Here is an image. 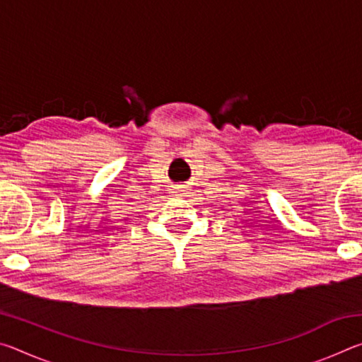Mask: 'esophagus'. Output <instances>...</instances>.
<instances>
[{"mask_svg": "<svg viewBox=\"0 0 362 362\" xmlns=\"http://www.w3.org/2000/svg\"><path fill=\"white\" fill-rule=\"evenodd\" d=\"M174 189H175V193H180V192H183V188H182V187H175Z\"/></svg>", "mask_w": 362, "mask_h": 362, "instance_id": "obj_1", "label": "esophagus"}]
</instances>
